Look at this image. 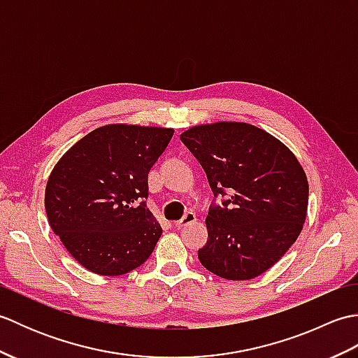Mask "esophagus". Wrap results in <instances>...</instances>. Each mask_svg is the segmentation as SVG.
I'll use <instances>...</instances> for the list:
<instances>
[{
    "label": "esophagus",
    "instance_id": "obj_1",
    "mask_svg": "<svg viewBox=\"0 0 358 358\" xmlns=\"http://www.w3.org/2000/svg\"><path fill=\"white\" fill-rule=\"evenodd\" d=\"M196 222V215L194 214V212H187V214L181 218V220H178L177 223H175V226L178 227V229H181V227H185V226H187V224H192V223H195Z\"/></svg>",
    "mask_w": 358,
    "mask_h": 358
}]
</instances>
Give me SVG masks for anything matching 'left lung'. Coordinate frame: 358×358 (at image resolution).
Listing matches in <instances>:
<instances>
[{"instance_id": "left-lung-1", "label": "left lung", "mask_w": 358, "mask_h": 358, "mask_svg": "<svg viewBox=\"0 0 358 358\" xmlns=\"http://www.w3.org/2000/svg\"><path fill=\"white\" fill-rule=\"evenodd\" d=\"M180 140L199 159L214 195L200 263L226 280H250L291 248L306 220V173L283 143L260 127L218 121L187 129Z\"/></svg>"}]
</instances>
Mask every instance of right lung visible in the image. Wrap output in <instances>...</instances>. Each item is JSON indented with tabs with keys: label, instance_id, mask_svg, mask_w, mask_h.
I'll list each match as a JSON object with an SVG mask.
<instances>
[{
	"label": "right lung",
	"instance_id": "add662e5",
	"mask_svg": "<svg viewBox=\"0 0 358 358\" xmlns=\"http://www.w3.org/2000/svg\"><path fill=\"white\" fill-rule=\"evenodd\" d=\"M173 129L108 124L59 158L45 185L49 224L75 260L98 275L138 268L163 234L146 208L148 175Z\"/></svg>",
	"mask_w": 358,
	"mask_h": 358
}]
</instances>
